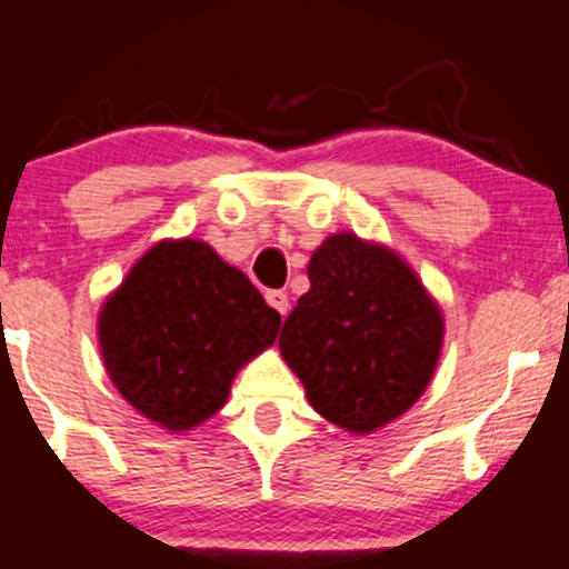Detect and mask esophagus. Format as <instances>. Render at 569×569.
Wrapping results in <instances>:
<instances>
[{
	"mask_svg": "<svg viewBox=\"0 0 569 569\" xmlns=\"http://www.w3.org/2000/svg\"><path fill=\"white\" fill-rule=\"evenodd\" d=\"M264 299H267V305L276 307L280 316H286V312H289V297H286L283 291H267Z\"/></svg>",
	"mask_w": 569,
	"mask_h": 569,
	"instance_id": "34e87169",
	"label": "esophagus"
}]
</instances>
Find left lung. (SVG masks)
Segmentation results:
<instances>
[{
    "label": "left lung",
    "mask_w": 569,
    "mask_h": 569,
    "mask_svg": "<svg viewBox=\"0 0 569 569\" xmlns=\"http://www.w3.org/2000/svg\"><path fill=\"white\" fill-rule=\"evenodd\" d=\"M278 348L318 415L350 433L380 430L433 380L443 312L393 248L335 232L307 264Z\"/></svg>",
    "instance_id": "8db88e82"
}]
</instances>
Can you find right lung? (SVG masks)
Masks as SVG:
<instances>
[{
    "label": "right lung",
    "instance_id": "right-lung-1",
    "mask_svg": "<svg viewBox=\"0 0 569 569\" xmlns=\"http://www.w3.org/2000/svg\"><path fill=\"white\" fill-rule=\"evenodd\" d=\"M278 310L246 272L194 238L160 240L98 312L109 380L154 426L192 430L230 398L234 375L276 342Z\"/></svg>",
    "mask_w": 569,
    "mask_h": 569
}]
</instances>
